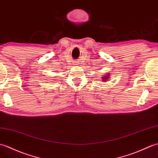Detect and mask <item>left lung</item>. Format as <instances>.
Wrapping results in <instances>:
<instances>
[{"instance_id":"1","label":"left lung","mask_w":158,"mask_h":158,"mask_svg":"<svg viewBox=\"0 0 158 158\" xmlns=\"http://www.w3.org/2000/svg\"><path fill=\"white\" fill-rule=\"evenodd\" d=\"M108 79V76L107 77H104V79H103V80H106V79Z\"/></svg>"}]
</instances>
